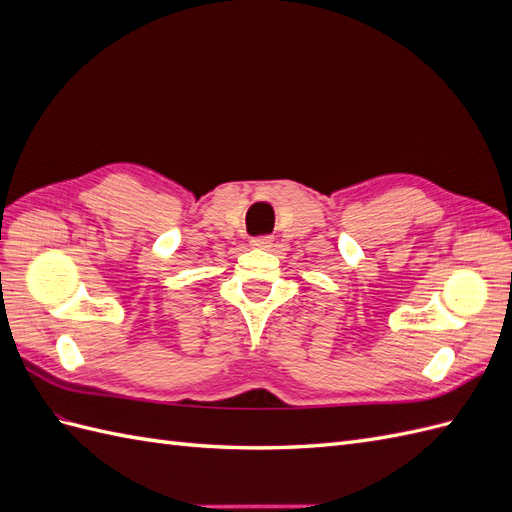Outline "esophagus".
Segmentation results:
<instances>
[{"label": "esophagus", "mask_w": 512, "mask_h": 512, "mask_svg": "<svg viewBox=\"0 0 512 512\" xmlns=\"http://www.w3.org/2000/svg\"><path fill=\"white\" fill-rule=\"evenodd\" d=\"M271 243H273V237H269V235H260V237L252 239V245L260 247V250H267V247H271Z\"/></svg>", "instance_id": "obj_1"}]
</instances>
